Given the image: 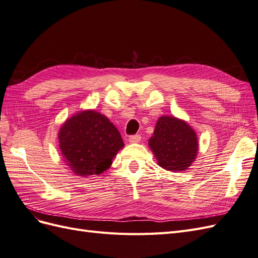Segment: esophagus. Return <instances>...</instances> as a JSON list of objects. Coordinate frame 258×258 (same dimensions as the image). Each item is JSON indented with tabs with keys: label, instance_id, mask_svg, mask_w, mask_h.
<instances>
[{
	"label": "esophagus",
	"instance_id": "esophagus-1",
	"mask_svg": "<svg viewBox=\"0 0 258 258\" xmlns=\"http://www.w3.org/2000/svg\"><path fill=\"white\" fill-rule=\"evenodd\" d=\"M128 141H129L130 143H139L140 141H141V136H140V135L131 136V137H129Z\"/></svg>",
	"mask_w": 258,
	"mask_h": 258
}]
</instances>
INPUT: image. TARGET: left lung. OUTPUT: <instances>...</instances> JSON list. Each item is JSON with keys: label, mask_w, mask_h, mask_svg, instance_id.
<instances>
[{"label": "left lung", "mask_w": 258, "mask_h": 258, "mask_svg": "<svg viewBox=\"0 0 258 258\" xmlns=\"http://www.w3.org/2000/svg\"><path fill=\"white\" fill-rule=\"evenodd\" d=\"M158 165L169 171H183L195 160L198 140L185 121L175 117L161 116L148 141Z\"/></svg>", "instance_id": "8db88e82"}]
</instances>
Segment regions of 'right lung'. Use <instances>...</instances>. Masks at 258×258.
<instances>
[{
	"label": "right lung",
	"mask_w": 258,
	"mask_h": 258,
	"mask_svg": "<svg viewBox=\"0 0 258 258\" xmlns=\"http://www.w3.org/2000/svg\"><path fill=\"white\" fill-rule=\"evenodd\" d=\"M58 138L64 161L80 176L102 173L123 147L119 131L95 111H85L68 119Z\"/></svg>",
	"instance_id": "right-lung-1"
}]
</instances>
